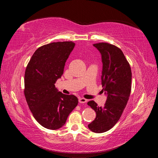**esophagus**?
<instances>
[{
	"label": "esophagus",
	"mask_w": 158,
	"mask_h": 158,
	"mask_svg": "<svg viewBox=\"0 0 158 158\" xmlns=\"http://www.w3.org/2000/svg\"><path fill=\"white\" fill-rule=\"evenodd\" d=\"M88 102V100L85 98H80L79 99V102L80 103H85Z\"/></svg>",
	"instance_id": "esophagus-1"
}]
</instances>
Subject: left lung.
Returning a JSON list of instances; mask_svg holds the SVG:
<instances>
[{
  "instance_id": "obj_1",
  "label": "left lung",
  "mask_w": 158,
  "mask_h": 158,
  "mask_svg": "<svg viewBox=\"0 0 158 158\" xmlns=\"http://www.w3.org/2000/svg\"><path fill=\"white\" fill-rule=\"evenodd\" d=\"M101 52L103 62L102 85L107 94L106 103L98 107L94 101L88 105L96 113V117L88 125L95 133L105 132L113 128L121 118L130 97L132 73L123 51L108 43L94 44Z\"/></svg>"
}]
</instances>
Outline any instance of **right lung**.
<instances>
[{"mask_svg":"<svg viewBox=\"0 0 158 158\" xmlns=\"http://www.w3.org/2000/svg\"><path fill=\"white\" fill-rule=\"evenodd\" d=\"M74 45L73 41L43 45L35 51L26 69L23 93L28 107L35 120L51 130L63 127L78 103L75 95L58 92L55 85Z\"/></svg>","mask_w":158,"mask_h":158,"instance_id":"add662e5","label":"right lung"}]
</instances>
